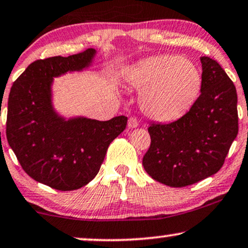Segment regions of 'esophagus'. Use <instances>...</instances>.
Masks as SVG:
<instances>
[{"label": "esophagus", "mask_w": 248, "mask_h": 248, "mask_svg": "<svg viewBox=\"0 0 248 248\" xmlns=\"http://www.w3.org/2000/svg\"><path fill=\"white\" fill-rule=\"evenodd\" d=\"M127 125H128V127H130V128H134V127H137L138 125H139V121H138L136 117H130V118H128Z\"/></svg>", "instance_id": "esophagus-1"}]
</instances>
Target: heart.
Returning a JSON list of instances; mask_svg holds the SVG:
<instances>
[{
  "instance_id": "1",
  "label": "heart",
  "mask_w": 248,
  "mask_h": 248,
  "mask_svg": "<svg viewBox=\"0 0 248 248\" xmlns=\"http://www.w3.org/2000/svg\"><path fill=\"white\" fill-rule=\"evenodd\" d=\"M128 84L142 90L140 102L148 116L172 121L182 116L197 98L202 78L189 60L179 56H157L126 73Z\"/></svg>"
}]
</instances>
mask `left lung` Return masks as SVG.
<instances>
[{
	"label": "left lung",
	"instance_id": "left-lung-1",
	"mask_svg": "<svg viewBox=\"0 0 248 248\" xmlns=\"http://www.w3.org/2000/svg\"><path fill=\"white\" fill-rule=\"evenodd\" d=\"M201 94L179 120L148 127L142 165L154 180L181 188L220 171L238 134L237 91L217 61L202 57Z\"/></svg>",
	"mask_w": 248,
	"mask_h": 248
}]
</instances>
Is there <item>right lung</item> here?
<instances>
[{"label": "right lung", "instance_id": "right-lung-1", "mask_svg": "<svg viewBox=\"0 0 248 248\" xmlns=\"http://www.w3.org/2000/svg\"><path fill=\"white\" fill-rule=\"evenodd\" d=\"M95 50L31 62L12 85L6 139L22 170L60 191L76 190L95 178L111 141L125 130L126 116L100 122L65 121L51 106L52 77L89 66Z\"/></svg>", "mask_w": 248, "mask_h": 248}]
</instances>
